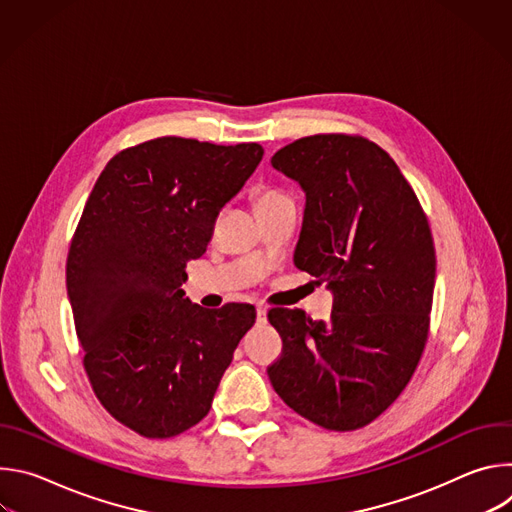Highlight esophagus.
<instances>
[{"instance_id": "esophagus-1", "label": "esophagus", "mask_w": 512, "mask_h": 512, "mask_svg": "<svg viewBox=\"0 0 512 512\" xmlns=\"http://www.w3.org/2000/svg\"><path fill=\"white\" fill-rule=\"evenodd\" d=\"M257 322L259 324L267 322V308L265 306H257Z\"/></svg>"}]
</instances>
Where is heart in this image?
<instances>
[{
    "label": "heart",
    "instance_id": "obj_1",
    "mask_svg": "<svg viewBox=\"0 0 512 512\" xmlns=\"http://www.w3.org/2000/svg\"><path fill=\"white\" fill-rule=\"evenodd\" d=\"M283 200H287L285 194H281V192H277V190H267V192L259 194V198H257V208L271 206V204H277V202H283Z\"/></svg>",
    "mask_w": 512,
    "mask_h": 512
}]
</instances>
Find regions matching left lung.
Masks as SVG:
<instances>
[{
    "instance_id": "1",
    "label": "left lung",
    "mask_w": 512,
    "mask_h": 512,
    "mask_svg": "<svg viewBox=\"0 0 512 512\" xmlns=\"http://www.w3.org/2000/svg\"><path fill=\"white\" fill-rule=\"evenodd\" d=\"M271 166L306 194L294 261L334 298L328 322L269 310L283 340L271 385L326 429L364 427L401 395L425 348L435 285L427 218L393 158L364 137H302Z\"/></svg>"
}]
</instances>
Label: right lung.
I'll use <instances>...</instances> for the list:
<instances>
[{
  "label": "right lung",
  "mask_w": 512,
  "mask_h": 512,
  "mask_svg": "<svg viewBox=\"0 0 512 512\" xmlns=\"http://www.w3.org/2000/svg\"><path fill=\"white\" fill-rule=\"evenodd\" d=\"M263 158L259 143L158 137L101 172L66 259L85 371L103 407L145 437L196 425L255 306L206 310L184 298L223 206Z\"/></svg>",
  "instance_id": "1"
}]
</instances>
